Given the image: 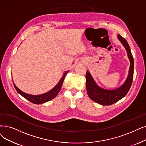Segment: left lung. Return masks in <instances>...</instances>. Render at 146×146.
Listing matches in <instances>:
<instances>
[{
	"label": "left lung",
	"mask_w": 146,
	"mask_h": 146,
	"mask_svg": "<svg viewBox=\"0 0 146 146\" xmlns=\"http://www.w3.org/2000/svg\"><path fill=\"white\" fill-rule=\"evenodd\" d=\"M117 37L125 48L130 61L129 74L123 85L114 90L104 89L96 84L89 71H87L86 74V85L87 94L92 100L102 106H110L120 100L121 99L125 96L127 92H129L132 83L134 63L129 45L126 40L120 35L119 34Z\"/></svg>",
	"instance_id": "8db88e82"
}]
</instances>
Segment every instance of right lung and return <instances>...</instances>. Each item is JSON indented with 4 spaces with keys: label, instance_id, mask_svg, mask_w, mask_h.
Returning <instances> with one entry per match:
<instances>
[{
    "label": "right lung",
    "instance_id": "right-lung-1",
    "mask_svg": "<svg viewBox=\"0 0 146 146\" xmlns=\"http://www.w3.org/2000/svg\"><path fill=\"white\" fill-rule=\"evenodd\" d=\"M68 72L69 71H66L63 74V77L59 81V82L57 83V84L54 87L53 89H52L49 92H46L45 93H44V94H42V95H32L27 94V93H26L25 92H22L21 90H20L18 88V87H17L15 85V84L14 83H14V87L16 89L17 92H18L19 94H20L23 97H24L27 100H28L29 101H30L35 104H41L45 103L46 102L51 101V100H53V99H54L57 95V94L59 93V92L61 89V87L63 83V81H64V80H65V78Z\"/></svg>",
    "mask_w": 146,
    "mask_h": 146
}]
</instances>
